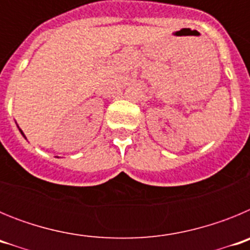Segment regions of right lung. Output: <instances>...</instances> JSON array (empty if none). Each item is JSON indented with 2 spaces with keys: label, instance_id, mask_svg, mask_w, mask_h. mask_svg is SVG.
Here are the masks:
<instances>
[{
  "label": "right lung",
  "instance_id": "obj_1",
  "mask_svg": "<svg viewBox=\"0 0 250 250\" xmlns=\"http://www.w3.org/2000/svg\"><path fill=\"white\" fill-rule=\"evenodd\" d=\"M20 131H21V130H20ZM21 134H22V135H23V132H22V131H21ZM23 136H25V135H23Z\"/></svg>",
  "mask_w": 250,
  "mask_h": 250
}]
</instances>
